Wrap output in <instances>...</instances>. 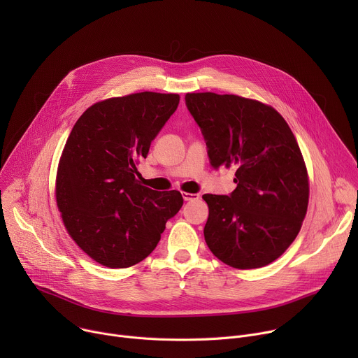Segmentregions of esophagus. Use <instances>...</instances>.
<instances>
[{"instance_id": "obj_1", "label": "esophagus", "mask_w": 358, "mask_h": 358, "mask_svg": "<svg viewBox=\"0 0 358 358\" xmlns=\"http://www.w3.org/2000/svg\"><path fill=\"white\" fill-rule=\"evenodd\" d=\"M184 201H195L199 198V194H191V192H182Z\"/></svg>"}]
</instances>
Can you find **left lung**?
Wrapping results in <instances>:
<instances>
[{
    "instance_id": "obj_1",
    "label": "left lung",
    "mask_w": 358,
    "mask_h": 358,
    "mask_svg": "<svg viewBox=\"0 0 358 358\" xmlns=\"http://www.w3.org/2000/svg\"><path fill=\"white\" fill-rule=\"evenodd\" d=\"M185 103L207 140L211 166L235 169L228 195L203 194V236L235 269L276 261L296 239L309 206V174L282 115L259 100L213 92L187 93Z\"/></svg>"
}]
</instances>
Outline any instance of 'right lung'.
<instances>
[{"label":"right lung","instance_id":"obj_1","mask_svg":"<svg viewBox=\"0 0 358 358\" xmlns=\"http://www.w3.org/2000/svg\"><path fill=\"white\" fill-rule=\"evenodd\" d=\"M178 103L180 94L156 92L100 100L66 140L57 206L69 236L99 265L123 269L145 259L182 207L180 191L141 185L136 167Z\"/></svg>","mask_w":358,"mask_h":358}]
</instances>
